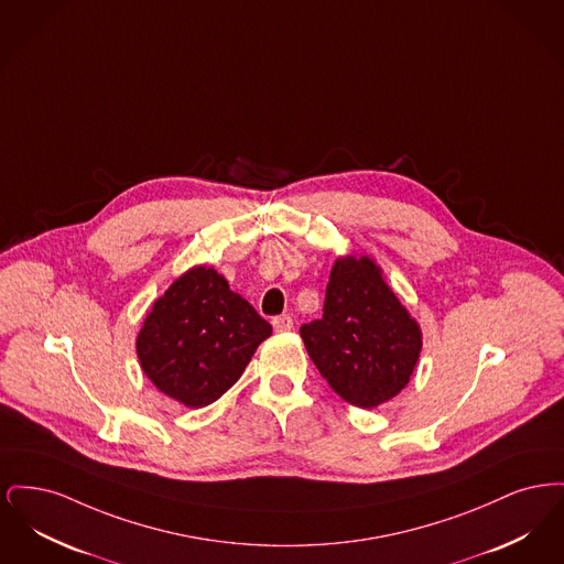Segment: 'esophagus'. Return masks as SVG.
I'll use <instances>...</instances> for the list:
<instances>
[{
	"label": "esophagus",
	"mask_w": 564,
	"mask_h": 564,
	"mask_svg": "<svg viewBox=\"0 0 564 564\" xmlns=\"http://www.w3.org/2000/svg\"><path fill=\"white\" fill-rule=\"evenodd\" d=\"M272 327H274V332H281V334L290 332L294 327V319L290 315H279L272 319Z\"/></svg>",
	"instance_id": "esophagus-1"
}]
</instances>
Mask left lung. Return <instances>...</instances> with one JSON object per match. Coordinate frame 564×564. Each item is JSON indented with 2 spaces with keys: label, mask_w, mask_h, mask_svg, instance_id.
Segmentation results:
<instances>
[{
  "label": "left lung",
  "mask_w": 564,
  "mask_h": 564,
  "mask_svg": "<svg viewBox=\"0 0 564 564\" xmlns=\"http://www.w3.org/2000/svg\"><path fill=\"white\" fill-rule=\"evenodd\" d=\"M300 336L327 384L357 408H376L408 384L423 334L368 256L338 258L329 272L323 317Z\"/></svg>",
  "instance_id": "8db88e82"
}]
</instances>
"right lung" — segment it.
<instances>
[{
    "mask_svg": "<svg viewBox=\"0 0 564 564\" xmlns=\"http://www.w3.org/2000/svg\"><path fill=\"white\" fill-rule=\"evenodd\" d=\"M270 334V323L217 270L194 267L154 302L137 336V357L164 395L203 408L241 378Z\"/></svg>",
    "mask_w": 564,
    "mask_h": 564,
    "instance_id": "add662e5",
    "label": "right lung"
}]
</instances>
